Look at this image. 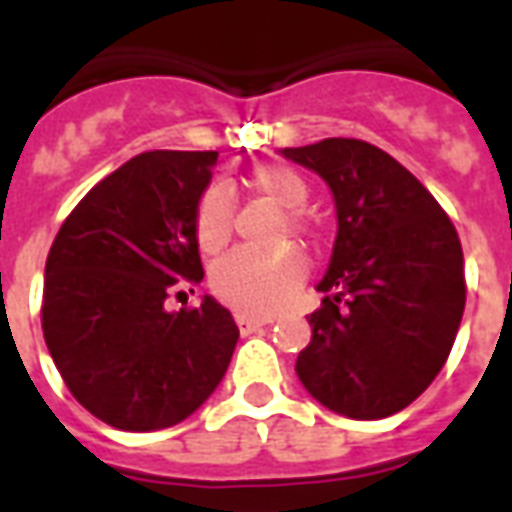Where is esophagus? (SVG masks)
Returning a JSON list of instances; mask_svg holds the SVG:
<instances>
[{"mask_svg":"<svg viewBox=\"0 0 512 512\" xmlns=\"http://www.w3.org/2000/svg\"><path fill=\"white\" fill-rule=\"evenodd\" d=\"M235 323H238L241 334H252V332H260V329H263V326H268L271 321H260V318H249V315H238V318H235Z\"/></svg>","mask_w":512,"mask_h":512,"instance_id":"34e87169","label":"esophagus"}]
</instances>
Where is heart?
Listing matches in <instances>:
<instances>
[{"instance_id":"obj_1","label":"heart","mask_w":512,"mask_h":512,"mask_svg":"<svg viewBox=\"0 0 512 512\" xmlns=\"http://www.w3.org/2000/svg\"><path fill=\"white\" fill-rule=\"evenodd\" d=\"M249 186L279 208L293 235L307 233V222L296 208L307 202L310 186L301 172L288 164H271L252 172ZM233 197L222 183L205 186L194 205V238L205 255H216L233 235ZM304 260L290 249L282 252H230L211 266V290L216 299L241 315L268 318L293 304L304 285Z\"/></svg>"}]
</instances>
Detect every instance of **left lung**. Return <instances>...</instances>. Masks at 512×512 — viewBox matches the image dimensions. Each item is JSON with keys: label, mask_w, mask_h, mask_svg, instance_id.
<instances>
[{"label": "left lung", "mask_w": 512, "mask_h": 512, "mask_svg": "<svg viewBox=\"0 0 512 512\" xmlns=\"http://www.w3.org/2000/svg\"><path fill=\"white\" fill-rule=\"evenodd\" d=\"M282 156L318 172L337 208L299 381L343 417H392L428 389L455 343L466 304L458 233L433 194L370 142L334 136Z\"/></svg>", "instance_id": "obj_1"}]
</instances>
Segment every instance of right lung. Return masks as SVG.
<instances>
[{
    "label": "right lung",
    "instance_id": "add662e5",
    "mask_svg": "<svg viewBox=\"0 0 512 512\" xmlns=\"http://www.w3.org/2000/svg\"><path fill=\"white\" fill-rule=\"evenodd\" d=\"M216 158L139 153L84 194L51 244L40 310L49 354L71 395L117 430L183 422L233 359L238 326L219 301L164 307L205 277L194 205Z\"/></svg>",
    "mask_w": 512,
    "mask_h": 512
}]
</instances>
